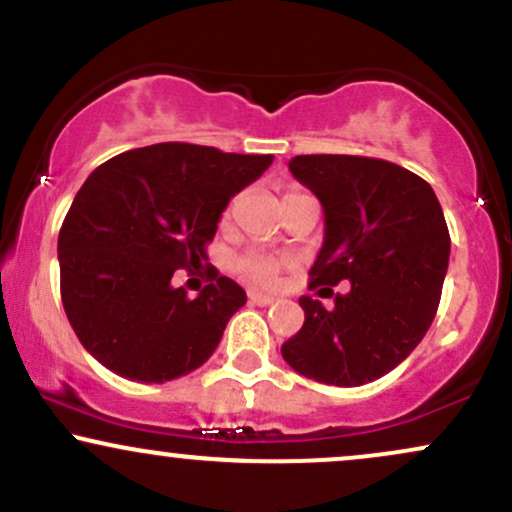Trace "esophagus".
Returning <instances> with one entry per match:
<instances>
[{
    "label": "esophagus",
    "instance_id": "esophagus-1",
    "mask_svg": "<svg viewBox=\"0 0 512 512\" xmlns=\"http://www.w3.org/2000/svg\"><path fill=\"white\" fill-rule=\"evenodd\" d=\"M248 298H250V303H255V305H272V303H276L274 296H267V293H260V291H250Z\"/></svg>",
    "mask_w": 512,
    "mask_h": 512
}]
</instances>
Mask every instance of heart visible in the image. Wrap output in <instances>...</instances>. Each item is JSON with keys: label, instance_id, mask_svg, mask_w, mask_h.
<instances>
[{"label": "heart", "instance_id": "heart-1", "mask_svg": "<svg viewBox=\"0 0 512 512\" xmlns=\"http://www.w3.org/2000/svg\"><path fill=\"white\" fill-rule=\"evenodd\" d=\"M284 264H286V260H281V257L262 255V252H250V255L240 257L238 269L248 276L252 284L272 286V284H276V279H279Z\"/></svg>", "mask_w": 512, "mask_h": 512}]
</instances>
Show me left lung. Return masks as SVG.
Masks as SVG:
<instances>
[{
    "label": "left lung",
    "instance_id": "8db88e82",
    "mask_svg": "<svg viewBox=\"0 0 512 512\" xmlns=\"http://www.w3.org/2000/svg\"><path fill=\"white\" fill-rule=\"evenodd\" d=\"M289 170L325 211L310 289L339 281L351 289L330 310L303 296L305 322L281 356L317 383H373L416 349L436 317L450 260L443 209L424 178L383 158L296 156Z\"/></svg>",
    "mask_w": 512,
    "mask_h": 512
}]
</instances>
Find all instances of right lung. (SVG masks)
Segmentation results:
<instances>
[{"mask_svg":"<svg viewBox=\"0 0 512 512\" xmlns=\"http://www.w3.org/2000/svg\"><path fill=\"white\" fill-rule=\"evenodd\" d=\"M272 161L163 142L88 175L57 240L64 313L88 354L137 383L175 380L214 354L248 296L209 264L197 298L173 274L207 262L226 204Z\"/></svg>","mask_w":512,"mask_h":512,"instance_id":"right-lung-1","label":"right lung"}]
</instances>
